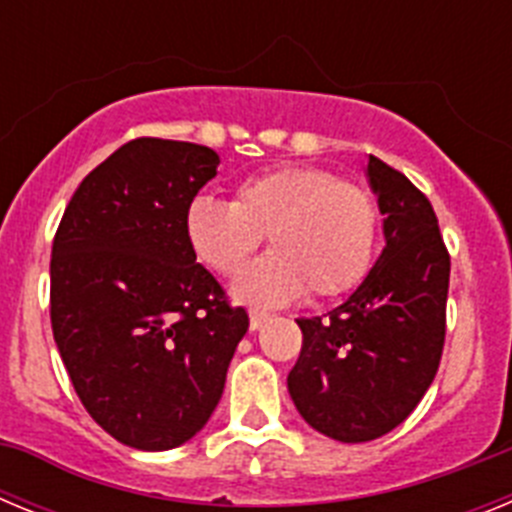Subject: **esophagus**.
Listing matches in <instances>:
<instances>
[{
	"instance_id": "obj_1",
	"label": "esophagus",
	"mask_w": 512,
	"mask_h": 512,
	"mask_svg": "<svg viewBox=\"0 0 512 512\" xmlns=\"http://www.w3.org/2000/svg\"><path fill=\"white\" fill-rule=\"evenodd\" d=\"M271 315L269 312H261V310H253L251 312V318H248V325H251V330H259L261 325L266 323V320H269Z\"/></svg>"
}]
</instances>
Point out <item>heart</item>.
Listing matches in <instances>:
<instances>
[{
	"mask_svg": "<svg viewBox=\"0 0 512 512\" xmlns=\"http://www.w3.org/2000/svg\"><path fill=\"white\" fill-rule=\"evenodd\" d=\"M194 256L220 277H235L253 251L269 243L233 287L246 305L279 307L310 289L338 297L369 274L377 248V205L364 187L315 166H279L248 176L235 202L197 197L184 217Z\"/></svg>",
	"mask_w": 512,
	"mask_h": 512,
	"instance_id": "obj_1",
	"label": "heart"
}]
</instances>
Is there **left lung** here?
Segmentation results:
<instances>
[{
  "instance_id": "left-lung-1",
  "label": "left lung",
  "mask_w": 512,
  "mask_h": 512,
  "mask_svg": "<svg viewBox=\"0 0 512 512\" xmlns=\"http://www.w3.org/2000/svg\"><path fill=\"white\" fill-rule=\"evenodd\" d=\"M384 215L372 271L325 318H300L302 351L287 390L307 425L341 443L390 433L423 400L446 336L451 261L436 212L408 176L369 156Z\"/></svg>"
}]
</instances>
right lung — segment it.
Masks as SVG:
<instances>
[{"label":"right lung","mask_w":512,"mask_h":512,"mask_svg":"<svg viewBox=\"0 0 512 512\" xmlns=\"http://www.w3.org/2000/svg\"><path fill=\"white\" fill-rule=\"evenodd\" d=\"M217 166L197 143L130 140L79 184L53 241L58 354L87 413L130 449L205 428L248 330L184 230Z\"/></svg>","instance_id":"1"}]
</instances>
